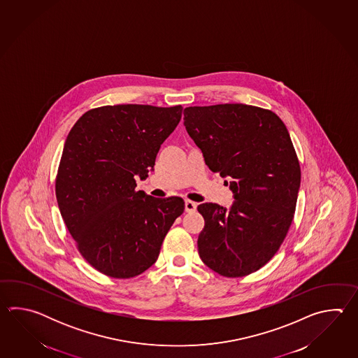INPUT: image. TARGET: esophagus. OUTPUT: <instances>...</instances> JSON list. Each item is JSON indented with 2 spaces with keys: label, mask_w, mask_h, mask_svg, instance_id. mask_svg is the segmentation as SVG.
Listing matches in <instances>:
<instances>
[{
  "label": "esophagus",
  "mask_w": 358,
  "mask_h": 358,
  "mask_svg": "<svg viewBox=\"0 0 358 358\" xmlns=\"http://www.w3.org/2000/svg\"><path fill=\"white\" fill-rule=\"evenodd\" d=\"M196 210H197V203L193 202V201L187 199V201H185V211H187V213H194Z\"/></svg>",
  "instance_id": "1"
}]
</instances>
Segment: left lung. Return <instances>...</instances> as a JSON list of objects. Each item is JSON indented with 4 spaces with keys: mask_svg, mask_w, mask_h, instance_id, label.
Returning <instances> with one entry per match:
<instances>
[{
    "mask_svg": "<svg viewBox=\"0 0 358 358\" xmlns=\"http://www.w3.org/2000/svg\"><path fill=\"white\" fill-rule=\"evenodd\" d=\"M184 125L234 197L230 208L198 206L199 257L227 278L252 274L274 257L296 211L301 168L288 129L273 111L243 103L187 107Z\"/></svg>",
    "mask_w": 358,
    "mask_h": 358,
    "instance_id": "8db88e82",
    "label": "left lung"
}]
</instances>
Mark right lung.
<instances>
[{"label":"right lung","mask_w":358,"mask_h":358,"mask_svg":"<svg viewBox=\"0 0 358 358\" xmlns=\"http://www.w3.org/2000/svg\"><path fill=\"white\" fill-rule=\"evenodd\" d=\"M182 107L115 105L92 108L65 141L56 176L61 216L76 248L99 273L129 279L152 266L184 211L180 197L136 190L153 170Z\"/></svg>","instance_id":"add662e5"}]
</instances>
